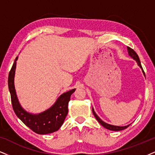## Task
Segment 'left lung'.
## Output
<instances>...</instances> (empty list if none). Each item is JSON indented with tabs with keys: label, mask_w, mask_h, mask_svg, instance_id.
Masks as SVG:
<instances>
[{
	"label": "left lung",
	"mask_w": 155,
	"mask_h": 155,
	"mask_svg": "<svg viewBox=\"0 0 155 155\" xmlns=\"http://www.w3.org/2000/svg\"><path fill=\"white\" fill-rule=\"evenodd\" d=\"M127 50H128V54H129V56H130L131 58L133 59V60H134L136 61L137 64H138V66L142 69V72L143 74H144V75L145 76V74H144V70H143L142 69V64H141V62H140V60H139V56L137 55V54L136 52H135L132 49H131L130 47H127ZM92 110H93V115H94L95 118H96L97 121H98L99 123H100L101 125L103 126V127L106 128V129H108V130H110V131H121V130H124V129H127V127H129V126H130V124H129V125L127 126H124V127H119V126H114V125H111V124H107L106 122H104L103 121L102 119H101L100 118H99V116L97 115L96 114H95L94 109H93V108H92Z\"/></svg>",
	"instance_id": "left-lung-1"
}]
</instances>
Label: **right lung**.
<instances>
[{
    "label": "right lung",
    "instance_id": "1",
    "mask_svg": "<svg viewBox=\"0 0 155 155\" xmlns=\"http://www.w3.org/2000/svg\"><path fill=\"white\" fill-rule=\"evenodd\" d=\"M16 57L8 74V88L11 93L13 110L25 125L39 134H47L57 131L62 125L68 113V103L70 96L75 91L72 89L60 95L54 104L45 111L37 114L28 113L22 108L17 97L14 85L15 72L16 68Z\"/></svg>",
    "mask_w": 155,
    "mask_h": 155
}]
</instances>
